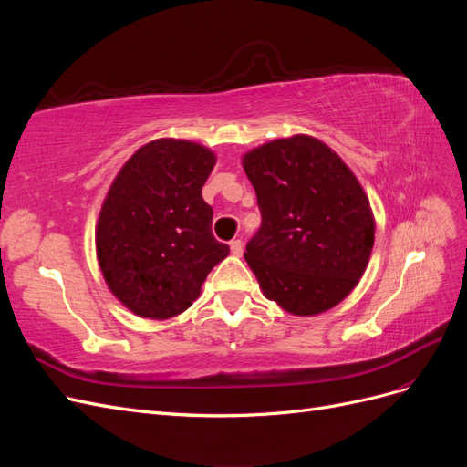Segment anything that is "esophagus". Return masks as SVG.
<instances>
[{"label": "esophagus", "mask_w": 467, "mask_h": 467, "mask_svg": "<svg viewBox=\"0 0 467 467\" xmlns=\"http://www.w3.org/2000/svg\"><path fill=\"white\" fill-rule=\"evenodd\" d=\"M230 249H232V253H234L235 257L242 255V253H244V242H242V239H232Z\"/></svg>", "instance_id": "34e87169"}]
</instances>
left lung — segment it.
<instances>
[{
  "label": "left lung",
  "instance_id": "left-lung-1",
  "mask_svg": "<svg viewBox=\"0 0 467 467\" xmlns=\"http://www.w3.org/2000/svg\"><path fill=\"white\" fill-rule=\"evenodd\" d=\"M244 169L261 210L245 261L263 294L294 316L327 312L368 265V196L331 148L304 134L245 153Z\"/></svg>",
  "mask_w": 467,
  "mask_h": 467
}]
</instances>
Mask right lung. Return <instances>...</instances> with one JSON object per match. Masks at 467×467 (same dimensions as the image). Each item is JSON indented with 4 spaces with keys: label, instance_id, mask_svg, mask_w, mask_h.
<instances>
[{
    "label": "right lung",
    "instance_id": "1",
    "mask_svg": "<svg viewBox=\"0 0 467 467\" xmlns=\"http://www.w3.org/2000/svg\"><path fill=\"white\" fill-rule=\"evenodd\" d=\"M214 153L161 138L124 163L97 223V259L110 292L140 317L169 319L199 298L230 247L212 234L202 187Z\"/></svg>",
    "mask_w": 467,
    "mask_h": 467
}]
</instances>
